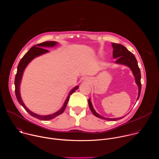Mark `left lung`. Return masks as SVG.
<instances>
[{
	"mask_svg": "<svg viewBox=\"0 0 159 159\" xmlns=\"http://www.w3.org/2000/svg\"><path fill=\"white\" fill-rule=\"evenodd\" d=\"M112 45L113 47V51H112V56L114 58H117L116 60V63H120V64H123L125 65L128 66H129L130 69H131L133 75L135 77V80L136 83L137 84L139 88V96L138 99H139L140 93H141V89H142V84H141V73H140V68L139 67L137 60L136 59L134 55L128 51L126 47H125L123 45L120 44H117V43H112ZM88 103L89 106L90 107V111H92V112L94 114V116H96L98 118L108 120V121H116L118 120L121 119L122 118H106L99 114L95 111L94 109L92 103L90 102V100H88Z\"/></svg>",
	"mask_w": 159,
	"mask_h": 159,
	"instance_id": "1",
	"label": "left lung"
}]
</instances>
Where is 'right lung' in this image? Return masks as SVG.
<instances>
[{"instance_id":"1","label":"right lung","mask_w":159,"mask_h":159,"mask_svg":"<svg viewBox=\"0 0 159 159\" xmlns=\"http://www.w3.org/2000/svg\"><path fill=\"white\" fill-rule=\"evenodd\" d=\"M56 44H57V42H55V41H45V42H43V43H41L36 44L37 47H33L31 48L30 50L24 55V57L22 58V59L19 61L18 66H17V73H16V77H15V80H14L15 93H16V98H17L18 102H19V104L22 107H23L25 109V110L29 113V114L31 116H33V117H34L36 118H38V119L40 120L47 121V120H52V119L55 118L56 116L61 115V113H63V112L64 111V110L66 108V104H67L68 102H69V101L70 96L72 93H74L75 91V90L78 89V87H79V86H76L75 87H74L71 90L70 93H69V96L67 97V98H66V101H65L63 107L58 111H57V112H55V113H54V114L51 115H48V116H40V115H38L35 114V113H34V112H31V111H30L25 106L24 103L22 102V99H21L20 96V93H19V84H20V80H21V78H22V74H23L25 69L26 68V66H27V65L33 58H34L35 57L40 55H42V54H43L44 53H47V52H48L47 50L42 48L41 47H53V46H55ZM38 46L39 47V48L38 47Z\"/></svg>"}]
</instances>
